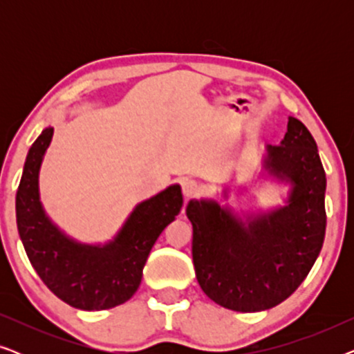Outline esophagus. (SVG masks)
Listing matches in <instances>:
<instances>
[{
	"label": "esophagus",
	"instance_id": "esophagus-1",
	"mask_svg": "<svg viewBox=\"0 0 354 354\" xmlns=\"http://www.w3.org/2000/svg\"><path fill=\"white\" fill-rule=\"evenodd\" d=\"M182 193L185 196V200H190V198L196 196L200 193V185L195 180L185 178V180H182Z\"/></svg>",
	"mask_w": 354,
	"mask_h": 354
}]
</instances>
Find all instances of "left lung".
Here are the masks:
<instances>
[{"instance_id":"1","label":"left lung","mask_w":354,"mask_h":354,"mask_svg":"<svg viewBox=\"0 0 354 354\" xmlns=\"http://www.w3.org/2000/svg\"><path fill=\"white\" fill-rule=\"evenodd\" d=\"M263 171L288 183L287 205L241 217L216 200L187 205L198 283L212 301L239 313L287 299L306 279L326 236V172L303 122L288 118L280 145L266 147Z\"/></svg>"}]
</instances>
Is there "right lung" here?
Masks as SVG:
<instances>
[{"instance_id": "obj_1", "label": "right lung", "mask_w": 354, "mask_h": 354, "mask_svg": "<svg viewBox=\"0 0 354 354\" xmlns=\"http://www.w3.org/2000/svg\"><path fill=\"white\" fill-rule=\"evenodd\" d=\"M51 138L53 127H46L24 164L16 195L19 236L43 283L62 301L84 311L119 306L138 290L154 241L180 212V185L138 203L108 243H80L48 217L40 201L38 174Z\"/></svg>"}]
</instances>
